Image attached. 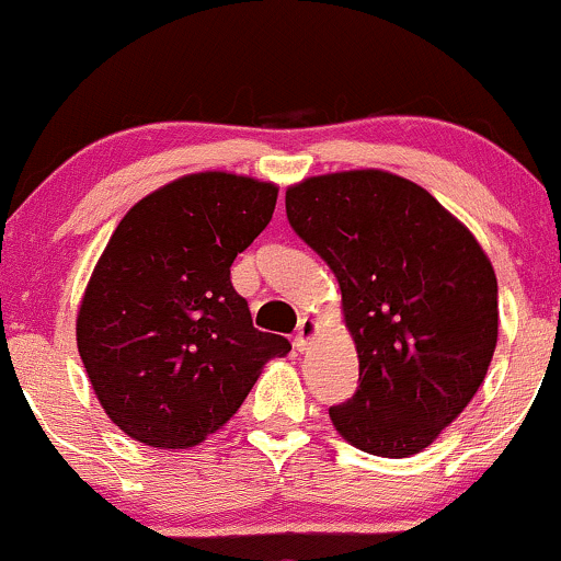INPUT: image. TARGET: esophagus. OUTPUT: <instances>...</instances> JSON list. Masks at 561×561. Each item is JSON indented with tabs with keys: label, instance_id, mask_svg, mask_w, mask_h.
I'll return each instance as SVG.
<instances>
[{
	"label": "esophagus",
	"instance_id": "34e87169",
	"mask_svg": "<svg viewBox=\"0 0 561 561\" xmlns=\"http://www.w3.org/2000/svg\"><path fill=\"white\" fill-rule=\"evenodd\" d=\"M317 330H319L317 321L302 317L298 321V332H295V340H293L295 351H306L308 343H311V340H313V334H317Z\"/></svg>",
	"mask_w": 561,
	"mask_h": 561
}]
</instances>
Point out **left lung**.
I'll list each match as a JSON object with an SVG mask.
<instances>
[{"label": "left lung", "instance_id": "1", "mask_svg": "<svg viewBox=\"0 0 561 561\" xmlns=\"http://www.w3.org/2000/svg\"><path fill=\"white\" fill-rule=\"evenodd\" d=\"M287 221L343 293L358 390L330 405L356 448L420 454L482 385L499 340V282L465 224L409 179L343 171L289 186Z\"/></svg>", "mask_w": 561, "mask_h": 561}]
</instances>
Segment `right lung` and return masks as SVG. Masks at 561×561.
Wrapping results in <instances>:
<instances>
[{"mask_svg":"<svg viewBox=\"0 0 561 561\" xmlns=\"http://www.w3.org/2000/svg\"><path fill=\"white\" fill-rule=\"evenodd\" d=\"M276 186L190 173L121 218L83 293L76 343L102 409L134 440L192 448L224 427L263 364L287 356L231 287V263L263 229Z\"/></svg>","mask_w":561,"mask_h":561,"instance_id":"obj_1","label":"right lung"}]
</instances>
